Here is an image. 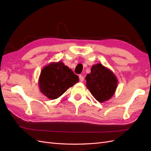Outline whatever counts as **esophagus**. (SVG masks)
<instances>
[{
	"mask_svg": "<svg viewBox=\"0 0 151 151\" xmlns=\"http://www.w3.org/2000/svg\"><path fill=\"white\" fill-rule=\"evenodd\" d=\"M79 79H80V81L82 82L83 81H84V76H83L82 75H80L79 76Z\"/></svg>",
	"mask_w": 151,
	"mask_h": 151,
	"instance_id": "esophagus-1",
	"label": "esophagus"
}]
</instances>
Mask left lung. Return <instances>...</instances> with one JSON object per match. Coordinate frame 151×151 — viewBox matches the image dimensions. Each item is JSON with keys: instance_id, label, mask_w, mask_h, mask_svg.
Listing matches in <instances>:
<instances>
[{"instance_id": "1", "label": "left lung", "mask_w": 151, "mask_h": 151, "mask_svg": "<svg viewBox=\"0 0 151 151\" xmlns=\"http://www.w3.org/2000/svg\"><path fill=\"white\" fill-rule=\"evenodd\" d=\"M86 86L99 102L110 99L115 94L118 81L115 74L101 63L92 66L91 73L86 76Z\"/></svg>"}]
</instances>
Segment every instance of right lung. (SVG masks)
<instances>
[{
  "mask_svg": "<svg viewBox=\"0 0 151 151\" xmlns=\"http://www.w3.org/2000/svg\"><path fill=\"white\" fill-rule=\"evenodd\" d=\"M79 82L78 76L62 62H52L41 70L38 85L41 93L54 100Z\"/></svg>",
  "mask_w": 151,
  "mask_h": 151,
  "instance_id": "1",
  "label": "right lung"
}]
</instances>
